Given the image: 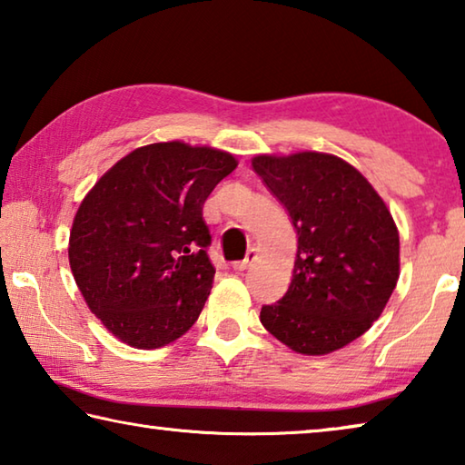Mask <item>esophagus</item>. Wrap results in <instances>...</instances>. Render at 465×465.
<instances>
[{"label":"esophagus","mask_w":465,"mask_h":465,"mask_svg":"<svg viewBox=\"0 0 465 465\" xmlns=\"http://www.w3.org/2000/svg\"><path fill=\"white\" fill-rule=\"evenodd\" d=\"M256 250L252 248V250H248V254H246V258H243V261H235V262H232V266H233V271H246L248 266L256 261Z\"/></svg>","instance_id":"esophagus-1"}]
</instances>
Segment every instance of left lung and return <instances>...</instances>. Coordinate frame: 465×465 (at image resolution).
Masks as SVG:
<instances>
[{"label":"left lung","instance_id":"obj_1","mask_svg":"<svg viewBox=\"0 0 465 465\" xmlns=\"http://www.w3.org/2000/svg\"><path fill=\"white\" fill-rule=\"evenodd\" d=\"M252 168L291 217L297 258L287 293L262 305L269 332L302 355L342 349L381 316L400 274L385 203L336 155H258Z\"/></svg>","mask_w":465,"mask_h":465}]
</instances>
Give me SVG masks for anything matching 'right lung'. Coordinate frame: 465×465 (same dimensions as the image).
I'll use <instances>...</instances> for the list:
<instances>
[{
  "instance_id": "right-lung-1",
  "label": "right lung",
  "mask_w": 465,
  "mask_h": 465,
  "mask_svg": "<svg viewBox=\"0 0 465 465\" xmlns=\"http://www.w3.org/2000/svg\"><path fill=\"white\" fill-rule=\"evenodd\" d=\"M235 166L219 149L152 143L82 201L69 264L88 308L124 344L160 349L199 318L215 274L203 204Z\"/></svg>"
}]
</instances>
